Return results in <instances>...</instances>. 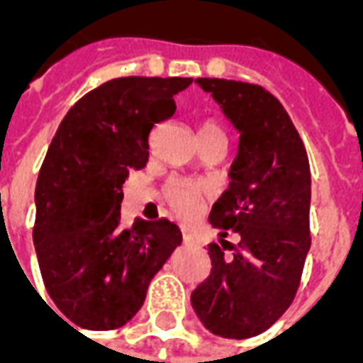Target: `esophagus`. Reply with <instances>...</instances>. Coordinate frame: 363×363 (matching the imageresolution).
I'll use <instances>...</instances> for the list:
<instances>
[{"label":"esophagus","instance_id":"obj_1","mask_svg":"<svg viewBox=\"0 0 363 363\" xmlns=\"http://www.w3.org/2000/svg\"><path fill=\"white\" fill-rule=\"evenodd\" d=\"M182 241L186 245H194L196 243V235L190 229H182Z\"/></svg>","mask_w":363,"mask_h":363}]
</instances>
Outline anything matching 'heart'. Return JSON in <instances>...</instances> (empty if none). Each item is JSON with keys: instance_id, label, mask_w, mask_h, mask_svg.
<instances>
[{"instance_id": "heart-1", "label": "heart", "mask_w": 363, "mask_h": 363, "mask_svg": "<svg viewBox=\"0 0 363 363\" xmlns=\"http://www.w3.org/2000/svg\"><path fill=\"white\" fill-rule=\"evenodd\" d=\"M213 130H220V128L216 124H206L202 128V132H213ZM206 192H208V186L200 184V182L173 181L167 186V200H169V204L174 212L181 213V216H190V213L196 212L200 198L204 196Z\"/></svg>"}]
</instances>
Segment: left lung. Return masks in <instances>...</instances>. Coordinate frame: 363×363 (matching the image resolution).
Wrapping results in <instances>:
<instances>
[{
  "label": "left lung",
  "instance_id": "1",
  "mask_svg": "<svg viewBox=\"0 0 363 363\" xmlns=\"http://www.w3.org/2000/svg\"><path fill=\"white\" fill-rule=\"evenodd\" d=\"M239 134L229 189L213 204L208 245L212 274L190 296L192 309L221 338L264 333L288 309L311 247V171L303 142L280 101L259 85L196 79ZM228 233L242 237L237 247ZM233 250L231 255L223 252Z\"/></svg>",
  "mask_w": 363,
  "mask_h": 363
}]
</instances>
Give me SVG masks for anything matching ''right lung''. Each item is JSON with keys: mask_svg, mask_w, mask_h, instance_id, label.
<instances>
[{"mask_svg": "<svg viewBox=\"0 0 363 363\" xmlns=\"http://www.w3.org/2000/svg\"><path fill=\"white\" fill-rule=\"evenodd\" d=\"M190 83V77L103 83L69 108L48 147L36 181L33 239L52 301L79 328L124 327L182 243L181 229L169 220L138 218L122 228L120 204L128 173L150 159L151 130L173 116L174 95Z\"/></svg>", "mask_w": 363, "mask_h": 363, "instance_id": "obj_1", "label": "right lung"}]
</instances>
